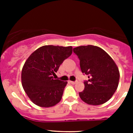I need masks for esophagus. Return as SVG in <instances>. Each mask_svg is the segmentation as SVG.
I'll list each match as a JSON object with an SVG mask.
<instances>
[{
  "mask_svg": "<svg viewBox=\"0 0 133 133\" xmlns=\"http://www.w3.org/2000/svg\"><path fill=\"white\" fill-rule=\"evenodd\" d=\"M69 83H71V84H76V83H77V82H75V81H69Z\"/></svg>",
  "mask_w": 133,
  "mask_h": 133,
  "instance_id": "34e87169",
  "label": "esophagus"
}]
</instances>
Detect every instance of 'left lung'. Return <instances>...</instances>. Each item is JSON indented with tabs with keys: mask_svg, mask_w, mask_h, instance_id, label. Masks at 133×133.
Returning a JSON list of instances; mask_svg holds the SVG:
<instances>
[{
	"mask_svg": "<svg viewBox=\"0 0 133 133\" xmlns=\"http://www.w3.org/2000/svg\"><path fill=\"white\" fill-rule=\"evenodd\" d=\"M80 60V66L89 80L84 82V89L79 92L84 103L100 105L106 103L117 90L120 73L112 58L101 48L93 45L73 49Z\"/></svg>",
	"mask_w": 133,
	"mask_h": 133,
	"instance_id": "obj_1",
	"label": "left lung"
}]
</instances>
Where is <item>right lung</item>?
I'll list each match as a JSON object with an SVG mask.
<instances>
[{
  "instance_id": "add662e5",
  "label": "right lung",
  "mask_w": 133,
  "mask_h": 133,
  "mask_svg": "<svg viewBox=\"0 0 133 133\" xmlns=\"http://www.w3.org/2000/svg\"><path fill=\"white\" fill-rule=\"evenodd\" d=\"M72 52V46L45 45L36 49L27 58L21 81L24 91L34 104L50 107L61 101L67 82L55 79L52 76Z\"/></svg>"
}]
</instances>
